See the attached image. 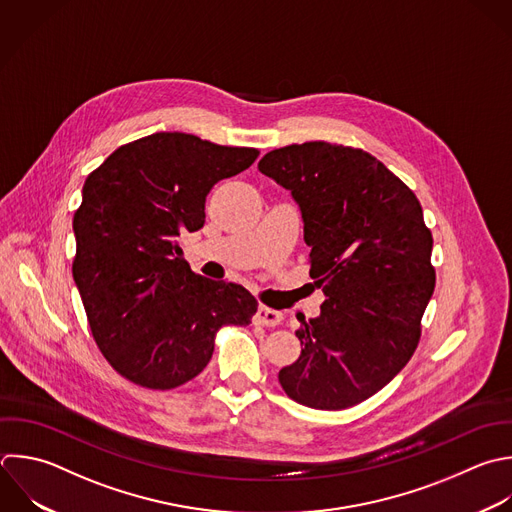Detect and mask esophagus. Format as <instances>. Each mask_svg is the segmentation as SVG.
<instances>
[{"label":"esophagus","instance_id":"esophagus-1","mask_svg":"<svg viewBox=\"0 0 512 512\" xmlns=\"http://www.w3.org/2000/svg\"><path fill=\"white\" fill-rule=\"evenodd\" d=\"M254 322L260 324V326H266V328H274L282 322V314L274 308H268V306H260L256 316H254Z\"/></svg>","mask_w":512,"mask_h":512}]
</instances>
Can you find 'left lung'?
Here are the masks:
<instances>
[{"label": "left lung", "instance_id": "obj_1", "mask_svg": "<svg viewBox=\"0 0 512 512\" xmlns=\"http://www.w3.org/2000/svg\"><path fill=\"white\" fill-rule=\"evenodd\" d=\"M258 170L292 192L326 300L302 320L300 358L278 380L298 404L350 408L412 358L434 292L432 234L414 192L372 154L328 142L268 152Z\"/></svg>", "mask_w": 512, "mask_h": 512}]
</instances>
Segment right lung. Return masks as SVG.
Instances as JSON below:
<instances>
[{
	"mask_svg": "<svg viewBox=\"0 0 512 512\" xmlns=\"http://www.w3.org/2000/svg\"><path fill=\"white\" fill-rule=\"evenodd\" d=\"M258 154L156 132L120 146L86 178L72 272L100 352L130 382L182 386L206 368L222 326L252 322L256 298L192 272L178 238L204 226L214 184Z\"/></svg>",
	"mask_w": 512,
	"mask_h": 512,
	"instance_id": "obj_1",
	"label": "right lung"
}]
</instances>
